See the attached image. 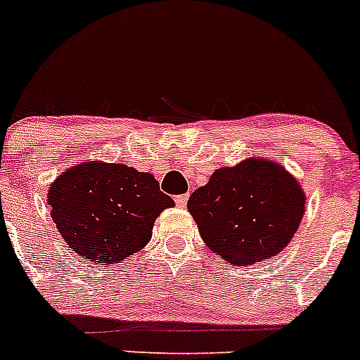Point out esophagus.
<instances>
[{
	"label": "esophagus",
	"mask_w": 360,
	"mask_h": 360,
	"mask_svg": "<svg viewBox=\"0 0 360 360\" xmlns=\"http://www.w3.org/2000/svg\"><path fill=\"white\" fill-rule=\"evenodd\" d=\"M176 204L179 205V207H186L188 195H179V197H176Z\"/></svg>",
	"instance_id": "obj_1"
}]
</instances>
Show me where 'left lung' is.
<instances>
[{
    "label": "left lung",
    "instance_id": "left-lung-1",
    "mask_svg": "<svg viewBox=\"0 0 360 360\" xmlns=\"http://www.w3.org/2000/svg\"><path fill=\"white\" fill-rule=\"evenodd\" d=\"M304 209L301 183L280 163L253 156L216 169L188 200L209 250L233 265H251L283 251Z\"/></svg>",
    "mask_w": 360,
    "mask_h": 360
}]
</instances>
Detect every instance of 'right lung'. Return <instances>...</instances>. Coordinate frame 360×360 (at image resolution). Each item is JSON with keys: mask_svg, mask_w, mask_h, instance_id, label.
<instances>
[{"mask_svg": "<svg viewBox=\"0 0 360 360\" xmlns=\"http://www.w3.org/2000/svg\"><path fill=\"white\" fill-rule=\"evenodd\" d=\"M47 204L72 251L105 267L141 251L174 200L160 191L153 174L123 163L84 162L56 177Z\"/></svg>", "mask_w": 360, "mask_h": 360, "instance_id": "obj_1", "label": "right lung"}]
</instances>
